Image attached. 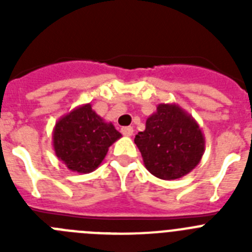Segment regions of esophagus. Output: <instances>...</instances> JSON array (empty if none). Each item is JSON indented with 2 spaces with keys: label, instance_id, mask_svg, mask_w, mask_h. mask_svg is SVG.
Returning a JSON list of instances; mask_svg holds the SVG:
<instances>
[{
  "label": "esophagus",
  "instance_id": "34e87169",
  "mask_svg": "<svg viewBox=\"0 0 252 252\" xmlns=\"http://www.w3.org/2000/svg\"><path fill=\"white\" fill-rule=\"evenodd\" d=\"M121 132L122 135H125V136H132L133 128L131 127V126H126V127L121 128Z\"/></svg>",
  "mask_w": 252,
  "mask_h": 252
}]
</instances>
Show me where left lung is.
Listing matches in <instances>:
<instances>
[{
  "instance_id": "obj_1",
  "label": "left lung",
  "mask_w": 252,
  "mask_h": 252,
  "mask_svg": "<svg viewBox=\"0 0 252 252\" xmlns=\"http://www.w3.org/2000/svg\"><path fill=\"white\" fill-rule=\"evenodd\" d=\"M145 168L159 179L182 178L199 164L206 140L198 122L179 104L160 103L135 136Z\"/></svg>"
}]
</instances>
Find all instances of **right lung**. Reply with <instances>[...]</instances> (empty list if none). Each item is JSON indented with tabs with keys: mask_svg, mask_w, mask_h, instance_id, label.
<instances>
[{
	"mask_svg": "<svg viewBox=\"0 0 252 252\" xmlns=\"http://www.w3.org/2000/svg\"><path fill=\"white\" fill-rule=\"evenodd\" d=\"M121 136L112 122L104 121L86 103L58 120L53 148L69 170L88 174L101 165L108 148Z\"/></svg>",
	"mask_w": 252,
	"mask_h": 252,
	"instance_id": "1",
	"label": "right lung"
}]
</instances>
